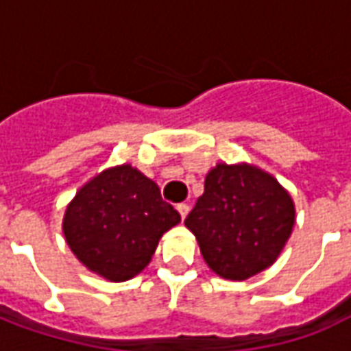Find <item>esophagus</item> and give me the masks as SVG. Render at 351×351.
Returning a JSON list of instances; mask_svg holds the SVG:
<instances>
[{"label":"esophagus","mask_w":351,"mask_h":351,"mask_svg":"<svg viewBox=\"0 0 351 351\" xmlns=\"http://www.w3.org/2000/svg\"><path fill=\"white\" fill-rule=\"evenodd\" d=\"M176 210H178V214H180V218H186L188 216V213H190V206L186 205V203H180V205L176 206Z\"/></svg>","instance_id":"1"}]
</instances>
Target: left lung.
Segmentation results:
<instances>
[{
    "mask_svg": "<svg viewBox=\"0 0 351 351\" xmlns=\"http://www.w3.org/2000/svg\"><path fill=\"white\" fill-rule=\"evenodd\" d=\"M186 228L218 276L246 280L278 258L295 223L293 201L271 175L220 163L206 175Z\"/></svg>",
    "mask_w": 351,
    "mask_h": 351,
    "instance_id": "left-lung-1",
    "label": "left lung"
}]
</instances>
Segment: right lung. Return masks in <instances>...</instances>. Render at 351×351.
<instances>
[{"mask_svg": "<svg viewBox=\"0 0 351 351\" xmlns=\"http://www.w3.org/2000/svg\"><path fill=\"white\" fill-rule=\"evenodd\" d=\"M180 214L158 184L131 165L108 169L82 186L67 206L64 233L73 254L110 282H123L150 263L161 235Z\"/></svg>", "mask_w": 351, "mask_h": 351, "instance_id": "right-lung-1", "label": "right lung"}]
</instances>
